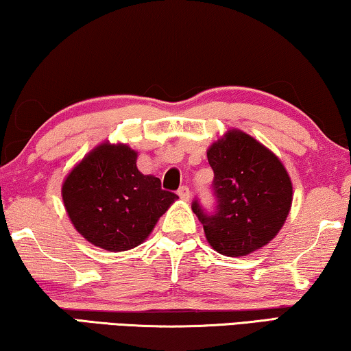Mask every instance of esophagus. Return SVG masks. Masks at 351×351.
I'll list each match as a JSON object with an SVG mask.
<instances>
[{
    "mask_svg": "<svg viewBox=\"0 0 351 351\" xmlns=\"http://www.w3.org/2000/svg\"><path fill=\"white\" fill-rule=\"evenodd\" d=\"M178 195L181 197L182 200H189V197H191V191H189V187L187 186H181L180 187V191H178Z\"/></svg>",
    "mask_w": 351,
    "mask_h": 351,
    "instance_id": "34e87169",
    "label": "esophagus"
}]
</instances>
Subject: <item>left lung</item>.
<instances>
[{
  "mask_svg": "<svg viewBox=\"0 0 351 351\" xmlns=\"http://www.w3.org/2000/svg\"><path fill=\"white\" fill-rule=\"evenodd\" d=\"M215 171V215L199 202L192 211L219 254L240 258L272 241L293 205V181L278 156L239 128H229L206 151Z\"/></svg>",
  "mask_w": 351,
  "mask_h": 351,
  "instance_id": "1",
  "label": "left lung"
}]
</instances>
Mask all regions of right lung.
Masks as SVG:
<instances>
[{"mask_svg": "<svg viewBox=\"0 0 351 351\" xmlns=\"http://www.w3.org/2000/svg\"><path fill=\"white\" fill-rule=\"evenodd\" d=\"M138 152L125 143L103 141L73 167L62 199L75 229L88 243L112 253L141 245L178 199L154 175L136 167Z\"/></svg>", "mask_w": 351, "mask_h": 351, "instance_id": "obj_1", "label": "right lung"}]
</instances>
